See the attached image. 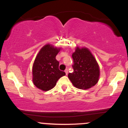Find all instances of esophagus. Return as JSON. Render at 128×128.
Instances as JSON below:
<instances>
[{"label":"esophagus","instance_id":"1","mask_svg":"<svg viewBox=\"0 0 128 128\" xmlns=\"http://www.w3.org/2000/svg\"><path fill=\"white\" fill-rule=\"evenodd\" d=\"M65 73H66V76L68 74V69H66Z\"/></svg>","mask_w":128,"mask_h":128}]
</instances>
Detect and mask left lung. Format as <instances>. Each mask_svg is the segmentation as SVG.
I'll list each match as a JSON object with an SVG mask.
<instances>
[{"instance_id": "8db88e82", "label": "left lung", "mask_w": 128, "mask_h": 128, "mask_svg": "<svg viewBox=\"0 0 128 128\" xmlns=\"http://www.w3.org/2000/svg\"><path fill=\"white\" fill-rule=\"evenodd\" d=\"M74 60V72L68 77L75 87L87 90L98 82L100 68L91 51L86 47L77 46L72 55Z\"/></svg>"}]
</instances>
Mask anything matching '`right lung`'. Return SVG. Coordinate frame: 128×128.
I'll return each mask as SVG.
<instances>
[{
	"instance_id": "1",
	"label": "right lung",
	"mask_w": 128,
	"mask_h": 128,
	"mask_svg": "<svg viewBox=\"0 0 128 128\" xmlns=\"http://www.w3.org/2000/svg\"><path fill=\"white\" fill-rule=\"evenodd\" d=\"M60 48L47 44L41 48L34 59L32 68L33 84L42 91L54 87L57 81L66 73L59 69V62L56 56Z\"/></svg>"
}]
</instances>
